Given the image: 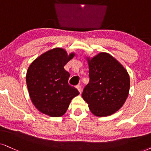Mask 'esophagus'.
<instances>
[{
  "label": "esophagus",
  "instance_id": "obj_1",
  "mask_svg": "<svg viewBox=\"0 0 151 151\" xmlns=\"http://www.w3.org/2000/svg\"><path fill=\"white\" fill-rule=\"evenodd\" d=\"M76 88H77L78 91H79V92L80 93H81V92H82V88H81V86H80V85H77V86H76Z\"/></svg>",
  "mask_w": 151,
  "mask_h": 151
}]
</instances>
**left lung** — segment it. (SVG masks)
Returning a JSON list of instances; mask_svg holds the SVG:
<instances>
[{"label":"left lung","instance_id":"1","mask_svg":"<svg viewBox=\"0 0 151 151\" xmlns=\"http://www.w3.org/2000/svg\"><path fill=\"white\" fill-rule=\"evenodd\" d=\"M89 83L82 98L95 116H110L122 107L129 94L130 81L127 70L107 53L87 58Z\"/></svg>","mask_w":151,"mask_h":151}]
</instances>
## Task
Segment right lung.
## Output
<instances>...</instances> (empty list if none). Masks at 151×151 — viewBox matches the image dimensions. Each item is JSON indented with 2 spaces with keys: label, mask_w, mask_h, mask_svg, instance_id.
Here are the masks:
<instances>
[{
  "label": "right lung",
  "mask_w": 151,
  "mask_h": 151,
  "mask_svg": "<svg viewBox=\"0 0 151 151\" xmlns=\"http://www.w3.org/2000/svg\"><path fill=\"white\" fill-rule=\"evenodd\" d=\"M65 49L54 48L42 53L30 65L26 73L30 98L41 113L51 117L62 116L78 90L68 83L70 73L64 66L73 58Z\"/></svg>",
  "instance_id": "obj_1"
}]
</instances>
